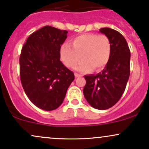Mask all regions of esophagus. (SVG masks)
Instances as JSON below:
<instances>
[{
	"mask_svg": "<svg viewBox=\"0 0 149 149\" xmlns=\"http://www.w3.org/2000/svg\"><path fill=\"white\" fill-rule=\"evenodd\" d=\"M74 75H75V77H76V78H78V77H80V76H82V75L78 74V73H76V72L74 73Z\"/></svg>",
	"mask_w": 149,
	"mask_h": 149,
	"instance_id": "1",
	"label": "esophagus"
}]
</instances>
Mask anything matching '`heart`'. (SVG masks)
Returning <instances> with one entry per match:
<instances>
[{
    "mask_svg": "<svg viewBox=\"0 0 149 149\" xmlns=\"http://www.w3.org/2000/svg\"><path fill=\"white\" fill-rule=\"evenodd\" d=\"M111 42L105 35L84 33L72 39L71 45L61 47L60 57L67 67L73 68L81 58L76 69L81 72L99 71L107 65L111 55Z\"/></svg>",
    "mask_w": 149,
    "mask_h": 149,
    "instance_id": "1",
    "label": "heart"
}]
</instances>
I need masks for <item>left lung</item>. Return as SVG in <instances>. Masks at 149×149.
<instances>
[{
  "label": "left lung",
  "mask_w": 149,
  "mask_h": 149,
  "mask_svg": "<svg viewBox=\"0 0 149 149\" xmlns=\"http://www.w3.org/2000/svg\"><path fill=\"white\" fill-rule=\"evenodd\" d=\"M111 42L109 60L102 72L85 76L83 94L92 107L105 110L118 102L125 90L130 73V51L123 36L110 28H102Z\"/></svg>",
  "instance_id": "obj_1"
}]
</instances>
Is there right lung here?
Masks as SVG:
<instances>
[{"instance_id": "right-lung-1", "label": "right lung", "mask_w": 149, "mask_h": 149, "mask_svg": "<svg viewBox=\"0 0 149 149\" xmlns=\"http://www.w3.org/2000/svg\"><path fill=\"white\" fill-rule=\"evenodd\" d=\"M68 31L45 26L29 36L19 57L21 83L37 107L52 111L62 104L74 74L60 61Z\"/></svg>"}]
</instances>
